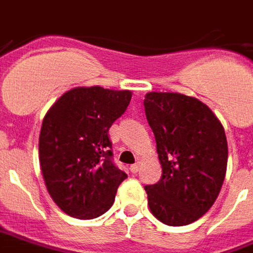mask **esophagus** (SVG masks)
Listing matches in <instances>:
<instances>
[{
    "label": "esophagus",
    "mask_w": 253,
    "mask_h": 253,
    "mask_svg": "<svg viewBox=\"0 0 253 253\" xmlns=\"http://www.w3.org/2000/svg\"><path fill=\"white\" fill-rule=\"evenodd\" d=\"M139 169H140L139 163H136V165H132L130 167H129V169H130V172H132V174H136V172L139 171Z\"/></svg>",
    "instance_id": "1"
}]
</instances>
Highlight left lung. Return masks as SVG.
I'll return each instance as SVG.
<instances>
[{
    "instance_id": "left-lung-1",
    "label": "left lung",
    "mask_w": 253,
    "mask_h": 253,
    "mask_svg": "<svg viewBox=\"0 0 253 253\" xmlns=\"http://www.w3.org/2000/svg\"><path fill=\"white\" fill-rule=\"evenodd\" d=\"M145 116L156 140L162 179L145 186L151 213L169 226L194 222L224 183L228 143L211 109L180 93H147Z\"/></svg>"
}]
</instances>
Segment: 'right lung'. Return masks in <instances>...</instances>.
I'll use <instances>...</instances> for the list:
<instances>
[{"label": "right lung", "mask_w": 253, "mask_h": 253, "mask_svg": "<svg viewBox=\"0 0 253 253\" xmlns=\"http://www.w3.org/2000/svg\"><path fill=\"white\" fill-rule=\"evenodd\" d=\"M129 90H68L45 113L39 160L48 194L64 213L91 220L108 211L128 176L112 162L109 128L128 108Z\"/></svg>", "instance_id": "add662e5"}]
</instances>
